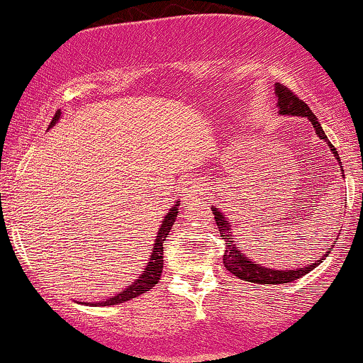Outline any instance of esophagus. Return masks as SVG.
I'll list each match as a JSON object with an SVG mask.
<instances>
[{
	"mask_svg": "<svg viewBox=\"0 0 363 363\" xmlns=\"http://www.w3.org/2000/svg\"><path fill=\"white\" fill-rule=\"evenodd\" d=\"M205 193V182H201L199 179H189L184 184V199H191V201H198L201 198V194Z\"/></svg>",
	"mask_w": 363,
	"mask_h": 363,
	"instance_id": "obj_1",
	"label": "esophagus"
}]
</instances>
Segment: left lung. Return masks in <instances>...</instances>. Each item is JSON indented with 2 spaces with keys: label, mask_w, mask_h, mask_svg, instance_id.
Instances as JSON below:
<instances>
[{
  "label": "left lung",
  "mask_w": 363,
  "mask_h": 363,
  "mask_svg": "<svg viewBox=\"0 0 363 363\" xmlns=\"http://www.w3.org/2000/svg\"><path fill=\"white\" fill-rule=\"evenodd\" d=\"M274 91H277L278 109H280V114L302 116V118L309 119L312 123V126H314V129H315V135H318L320 140L328 141L329 148H331V152L335 153L336 160H338V164L341 167V172H343V165H341V162H340L338 152H336V148L333 147L331 141L328 140L326 133L323 131L319 121L315 119L314 114H312L309 106H307L303 101H301L295 91L286 89V86L281 85V83H277V85H274ZM211 211H213V215H215V222H216V227H218V230H220V237L225 239V244H227L225 245V254H223L225 268H227L232 274H235L237 278H240V280L251 281V283H259V285H278V283H289V281L297 280V278H301V277H303V274L312 272L315 266L323 262V259H318L315 262H312V264L306 266V268H298V269H269V268H262L261 264H254V262L251 259H247V257H245V254H242V251L237 247V245L234 244V240H232L230 225H228L227 218H225V216L220 213L216 208H213Z\"/></svg>",
  "instance_id": "1"
}]
</instances>
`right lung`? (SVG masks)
I'll use <instances>...</instances> for the list:
<instances>
[{
	"label": "right lung",
	"mask_w": 363,
	"mask_h": 363,
	"mask_svg": "<svg viewBox=\"0 0 363 363\" xmlns=\"http://www.w3.org/2000/svg\"><path fill=\"white\" fill-rule=\"evenodd\" d=\"M60 116H61V112L57 111L51 121V126L56 124V121L60 119ZM177 206H179V201H177V205H174L172 210L169 211L167 216L164 218V222H162L160 230H158V234H157L155 244H153V252H152V256H150L148 264H147V268H145L143 274H141L138 280L133 283L131 286H128V289L119 291L116 297L107 298V301H102L97 303H91V306H118V303H123L126 301H131V298H135V297H140L141 294L152 290V286L157 285L158 280H160V277H162V269H164V240H165V237L169 235L174 222H176V216L179 213Z\"/></svg>",
	"instance_id": "add662e5"
}]
</instances>
